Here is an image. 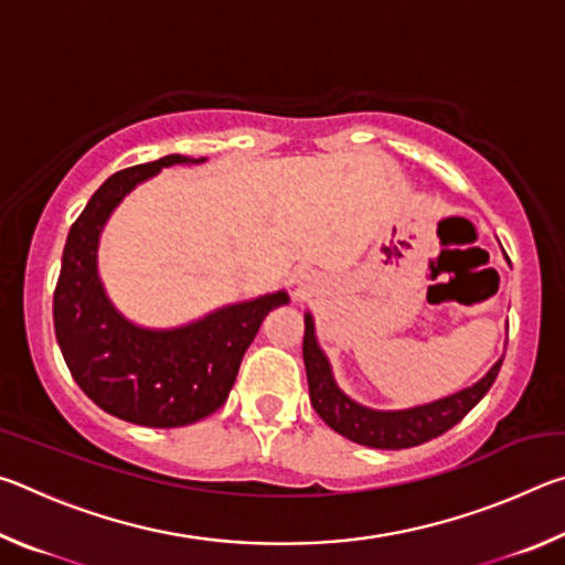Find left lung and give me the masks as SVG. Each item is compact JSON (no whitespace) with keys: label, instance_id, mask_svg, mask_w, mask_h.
Masks as SVG:
<instances>
[{"label":"left lung","instance_id":"8db88e82","mask_svg":"<svg viewBox=\"0 0 565 565\" xmlns=\"http://www.w3.org/2000/svg\"><path fill=\"white\" fill-rule=\"evenodd\" d=\"M303 366L306 379H309V396L311 406L323 418V424L331 426L333 431L349 438L353 444L369 448H386V451H398V448H411L418 444L431 441V438L446 434L454 428L478 401H481L493 386L503 356L493 363L489 374L478 379L473 386L456 391L451 396H444L431 404H420L398 411H379L369 408L343 394L337 379H333L331 363L327 353L319 347L317 329H313V317L309 311L303 313Z\"/></svg>","mask_w":565,"mask_h":565}]
</instances>
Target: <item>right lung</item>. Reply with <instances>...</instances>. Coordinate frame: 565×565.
Returning <instances> with one entry per match:
<instances>
[{
    "mask_svg": "<svg viewBox=\"0 0 565 565\" xmlns=\"http://www.w3.org/2000/svg\"><path fill=\"white\" fill-rule=\"evenodd\" d=\"M202 159L169 154L117 171L94 191L72 224L54 289V333L79 388L102 411L149 428L202 420L224 404L246 349L271 309L289 303L274 291L228 303L174 329H147L111 303L99 279V236L121 199L174 164Z\"/></svg>",
    "mask_w": 565,
    "mask_h": 565,
    "instance_id": "right-lung-1",
    "label": "right lung"
}]
</instances>
